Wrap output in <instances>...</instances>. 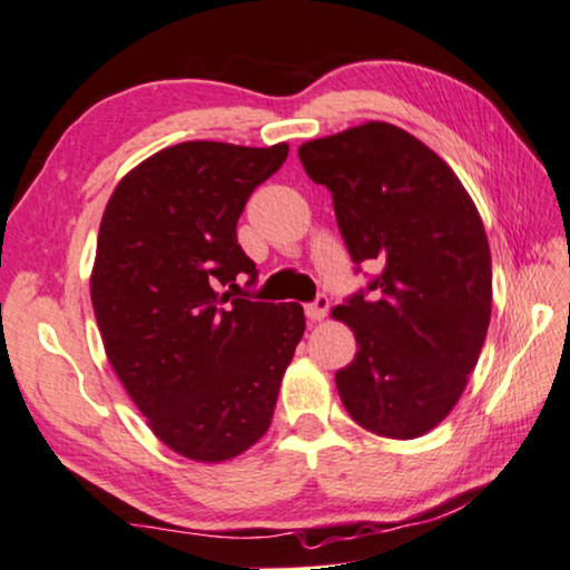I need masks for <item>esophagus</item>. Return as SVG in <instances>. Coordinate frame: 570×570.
I'll use <instances>...</instances> for the list:
<instances>
[{"mask_svg": "<svg viewBox=\"0 0 570 570\" xmlns=\"http://www.w3.org/2000/svg\"><path fill=\"white\" fill-rule=\"evenodd\" d=\"M327 312H330L327 294H320L317 299L304 306V314H306V320H309V322H322L324 317H327Z\"/></svg>", "mask_w": 570, "mask_h": 570, "instance_id": "34e87169", "label": "esophagus"}]
</instances>
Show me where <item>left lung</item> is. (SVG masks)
I'll list each match as a JSON object with an SVG mask.
<instances>
[{
	"mask_svg": "<svg viewBox=\"0 0 570 570\" xmlns=\"http://www.w3.org/2000/svg\"><path fill=\"white\" fill-rule=\"evenodd\" d=\"M299 159L332 193L347 253L377 274L332 314L357 355L337 370L352 421L387 439L439 426L466 387L492 314V258L480 213L449 165L385 121L306 141Z\"/></svg>",
	"mask_w": 570,
	"mask_h": 570,
	"instance_id": "obj_1",
	"label": "left lung"
}]
</instances>
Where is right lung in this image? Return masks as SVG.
Returning <instances> with one entry per match:
<instances>
[{
    "mask_svg": "<svg viewBox=\"0 0 570 570\" xmlns=\"http://www.w3.org/2000/svg\"><path fill=\"white\" fill-rule=\"evenodd\" d=\"M286 144L183 141L116 185L98 230L90 302L108 363L151 431L195 462H225L271 426L304 334L299 304L218 294L258 278L236 225Z\"/></svg>",
    "mask_w": 570,
    "mask_h": 570,
    "instance_id": "1",
    "label": "right lung"
}]
</instances>
